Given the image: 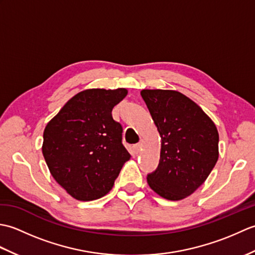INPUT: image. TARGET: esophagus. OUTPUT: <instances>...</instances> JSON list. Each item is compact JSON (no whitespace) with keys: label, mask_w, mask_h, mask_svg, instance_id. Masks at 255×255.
I'll return each mask as SVG.
<instances>
[{"label":"esophagus","mask_w":255,"mask_h":255,"mask_svg":"<svg viewBox=\"0 0 255 255\" xmlns=\"http://www.w3.org/2000/svg\"><path fill=\"white\" fill-rule=\"evenodd\" d=\"M142 147H143V143L142 142H140V143H138V144H136L134 145V151H136V153H139L140 151L142 150Z\"/></svg>","instance_id":"esophagus-1"}]
</instances>
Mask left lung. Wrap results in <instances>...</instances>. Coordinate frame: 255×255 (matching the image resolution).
Masks as SVG:
<instances>
[{
	"instance_id": "8db88e82",
	"label": "left lung",
	"mask_w": 255,
	"mask_h": 255,
	"mask_svg": "<svg viewBox=\"0 0 255 255\" xmlns=\"http://www.w3.org/2000/svg\"><path fill=\"white\" fill-rule=\"evenodd\" d=\"M140 94L161 137L158 169L147 176V182L161 197L184 199L202 185L217 163V127L180 92L142 90Z\"/></svg>"
}]
</instances>
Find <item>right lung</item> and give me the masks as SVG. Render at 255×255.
<instances>
[{
	"label": "right lung",
	"instance_id": "add662e5",
	"mask_svg": "<svg viewBox=\"0 0 255 255\" xmlns=\"http://www.w3.org/2000/svg\"><path fill=\"white\" fill-rule=\"evenodd\" d=\"M126 89H88L70 99L44 130L42 154L52 177L82 202L111 191L130 154L122 143L123 128L112 111Z\"/></svg>",
	"mask_w": 255,
	"mask_h": 255
}]
</instances>
